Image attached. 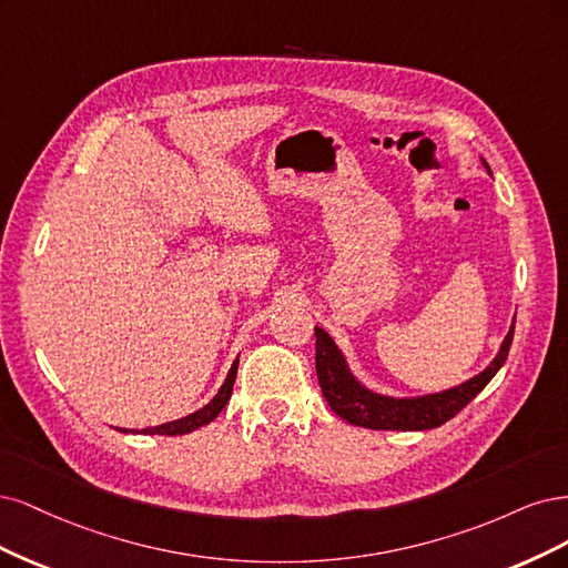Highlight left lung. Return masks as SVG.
I'll return each mask as SVG.
<instances>
[{"mask_svg":"<svg viewBox=\"0 0 568 568\" xmlns=\"http://www.w3.org/2000/svg\"><path fill=\"white\" fill-rule=\"evenodd\" d=\"M486 164V162H484ZM488 170V164H486ZM490 172V170H488ZM316 375L321 392L342 419L349 425L365 429H394V432H423L448 423L450 417L460 413L469 400L477 396L493 379L509 354L511 337H515V323L500 346L498 356L484 373L467 379L460 387H453L442 394L417 396V398H392L382 396L363 384L346 368V361L339 354L337 344L323 327H316Z\"/></svg>","mask_w":568,"mask_h":568,"instance_id":"left-lung-1","label":"left lung"}]
</instances>
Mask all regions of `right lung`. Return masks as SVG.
I'll use <instances>...</instances> for the list:
<instances>
[{
	"mask_svg": "<svg viewBox=\"0 0 568 568\" xmlns=\"http://www.w3.org/2000/svg\"><path fill=\"white\" fill-rule=\"evenodd\" d=\"M235 375H237V358L233 361L231 371H229V377L226 382L222 384V389H219V394L210 400V404L205 408H200L186 417L181 419H174V423H168V425H160V427H151V429H143V434H162V436H176V434H189L197 427L203 425H210L212 419L224 410V406L229 404L231 398V392H233V382H235Z\"/></svg>",
	"mask_w": 568,
	"mask_h": 568,
	"instance_id": "add662e5",
	"label": "right lung"
}]
</instances>
